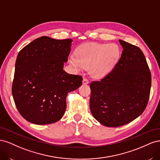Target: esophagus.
Here are the masks:
<instances>
[{
    "instance_id": "1",
    "label": "esophagus",
    "mask_w": 160,
    "mask_h": 160,
    "mask_svg": "<svg viewBox=\"0 0 160 160\" xmlns=\"http://www.w3.org/2000/svg\"><path fill=\"white\" fill-rule=\"evenodd\" d=\"M89 83V81L86 78H83V85H87V84H88Z\"/></svg>"
}]
</instances>
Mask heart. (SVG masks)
<instances>
[{
    "instance_id": "1",
    "label": "heart",
    "mask_w": 160,
    "mask_h": 160,
    "mask_svg": "<svg viewBox=\"0 0 160 160\" xmlns=\"http://www.w3.org/2000/svg\"><path fill=\"white\" fill-rule=\"evenodd\" d=\"M119 49L114 43L91 42L76 50V56L69 57V63L77 70L89 68L90 75L99 78L112 69L119 56Z\"/></svg>"
}]
</instances>
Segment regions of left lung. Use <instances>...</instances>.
Listing matches in <instances>:
<instances>
[{
  "label": "left lung",
  "mask_w": 160,
  "mask_h": 160,
  "mask_svg": "<svg viewBox=\"0 0 160 160\" xmlns=\"http://www.w3.org/2000/svg\"><path fill=\"white\" fill-rule=\"evenodd\" d=\"M122 55L112 71L90 84V109L107 127H119L138 118L146 109L151 89V72L139 47L119 40Z\"/></svg>",
  "instance_id": "obj_1"
}]
</instances>
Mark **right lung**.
I'll use <instances>...</instances> for the list:
<instances>
[{"instance_id": "obj_1", "label": "right lung", "mask_w": 160, "mask_h": 160, "mask_svg": "<svg viewBox=\"0 0 160 160\" xmlns=\"http://www.w3.org/2000/svg\"><path fill=\"white\" fill-rule=\"evenodd\" d=\"M72 41L42 36L18 52L12 93L18 112L28 122H58L65 112L67 94L82 85V77L63 70Z\"/></svg>"}]
</instances>
